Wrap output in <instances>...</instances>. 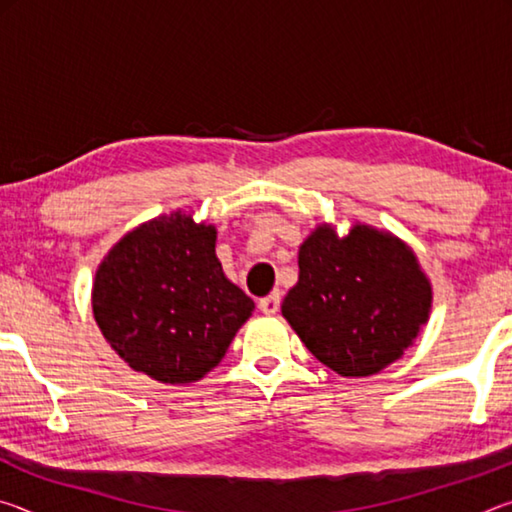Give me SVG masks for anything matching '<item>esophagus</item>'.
Listing matches in <instances>:
<instances>
[{"mask_svg": "<svg viewBox=\"0 0 512 512\" xmlns=\"http://www.w3.org/2000/svg\"><path fill=\"white\" fill-rule=\"evenodd\" d=\"M277 309H280V293L277 291L271 293V296L259 300V311H262V314L273 316V314H277Z\"/></svg>", "mask_w": 512, "mask_h": 512, "instance_id": "esophagus-1", "label": "esophagus"}]
</instances>
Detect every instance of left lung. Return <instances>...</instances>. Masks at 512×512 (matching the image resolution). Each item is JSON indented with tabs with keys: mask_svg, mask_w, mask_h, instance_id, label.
I'll return each mask as SVG.
<instances>
[{
	"mask_svg": "<svg viewBox=\"0 0 512 512\" xmlns=\"http://www.w3.org/2000/svg\"><path fill=\"white\" fill-rule=\"evenodd\" d=\"M300 275L282 316L341 377L391 366L427 325L431 284L402 239L354 223L345 237L320 223L298 250Z\"/></svg>",
	"mask_w": 512,
	"mask_h": 512,
	"instance_id": "1",
	"label": "left lung"
}]
</instances>
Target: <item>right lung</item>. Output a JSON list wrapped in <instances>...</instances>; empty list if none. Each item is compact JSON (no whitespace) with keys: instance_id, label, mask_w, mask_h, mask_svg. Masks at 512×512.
Masks as SVG:
<instances>
[{"instance_id":"add662e5","label":"right lung","mask_w":512,"mask_h":512,"mask_svg":"<svg viewBox=\"0 0 512 512\" xmlns=\"http://www.w3.org/2000/svg\"><path fill=\"white\" fill-rule=\"evenodd\" d=\"M216 228L173 212L142 223L103 257L92 284L94 320L135 372L192 384L228 352L255 302L225 277Z\"/></svg>"}]
</instances>
